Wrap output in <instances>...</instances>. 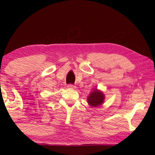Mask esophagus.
<instances>
[{
  "label": "esophagus",
  "instance_id": "esophagus-1",
  "mask_svg": "<svg viewBox=\"0 0 155 155\" xmlns=\"http://www.w3.org/2000/svg\"><path fill=\"white\" fill-rule=\"evenodd\" d=\"M68 87L70 88V89H72V90H73V89H75L76 87L74 85H71V84H69V85H68Z\"/></svg>",
  "mask_w": 155,
  "mask_h": 155
}]
</instances>
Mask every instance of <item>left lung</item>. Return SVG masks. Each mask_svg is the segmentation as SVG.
I'll return each instance as SVG.
<instances>
[{
	"instance_id": "left-lung-1",
	"label": "left lung",
	"mask_w": 155,
	"mask_h": 155,
	"mask_svg": "<svg viewBox=\"0 0 155 155\" xmlns=\"http://www.w3.org/2000/svg\"><path fill=\"white\" fill-rule=\"evenodd\" d=\"M105 99L103 92L97 88H94L87 96V103L91 107H98L103 104Z\"/></svg>"
}]
</instances>
